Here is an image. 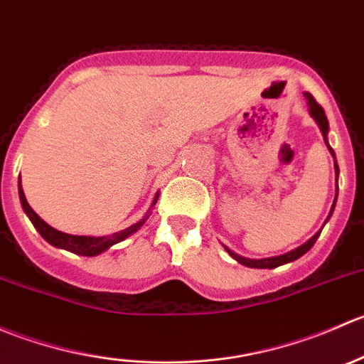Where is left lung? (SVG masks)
<instances>
[{
	"instance_id": "1",
	"label": "left lung",
	"mask_w": 364,
	"mask_h": 364,
	"mask_svg": "<svg viewBox=\"0 0 364 364\" xmlns=\"http://www.w3.org/2000/svg\"><path fill=\"white\" fill-rule=\"evenodd\" d=\"M304 97H306L308 105H310V114H311V116H314V119L317 121L318 127H321L322 135H324V141H326V144H328V130H329V123H328V117H326L324 109L321 107V104H318V102L315 100L314 95H311V93H304ZM328 148H329V151H331V155L335 156V151H333L331 146L328 144ZM335 167H336V178H338V165H335ZM336 196H338V192H336ZM335 203H336V199H335ZM335 203H333V208H331V211H329V216H331L333 209H335ZM329 216H328V220H329ZM328 220H326V222H328ZM321 232H322V229L318 230V232L315 234V236H311L310 240L306 241V243L301 245V247L294 248V250H292V252L284 253V255H278V257H269V259L252 260V259H245V257H240V255H237V253L230 252L229 248H227V252L230 253V257H232V259H236L237 262L243 264V266H247V267H257V269H273V267L282 266V264L292 262V260L299 259L301 255H304V253H306L308 250H310L311 247H314L315 241H317V237L321 236Z\"/></svg>"
}]
</instances>
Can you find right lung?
I'll list each match as a JSON object with an SVG mask.
<instances>
[{"mask_svg":"<svg viewBox=\"0 0 364 364\" xmlns=\"http://www.w3.org/2000/svg\"><path fill=\"white\" fill-rule=\"evenodd\" d=\"M19 197H21V204H23L26 215L29 216V220L33 222L35 229L38 230L40 236H42L47 243H50L53 247H58V248H65V250L77 253V255H84V257L98 255V253L107 250V248L112 247V245L123 241L124 237H128L130 234H134L135 230L141 229L142 223H144V220L149 216L148 215L144 220H141V222L135 223V225L128 227V229H124V230H119V232H116V234H111V236H104V237L72 236V234L60 232V230H56V229H53L50 225H47V223L43 222V220L40 218L35 211H33L31 205L28 204V200H26V197H24L23 186H21V179H19ZM156 199H159V197H155L153 204H156Z\"/></svg>","mask_w":364,"mask_h":364,"instance_id":"add662e5","label":"right lung"}]
</instances>
